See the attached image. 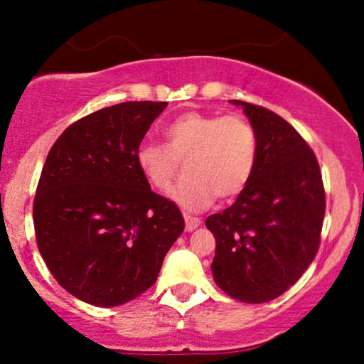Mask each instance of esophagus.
<instances>
[{
	"label": "esophagus",
	"instance_id": "1",
	"mask_svg": "<svg viewBox=\"0 0 364 364\" xmlns=\"http://www.w3.org/2000/svg\"><path fill=\"white\" fill-rule=\"evenodd\" d=\"M185 223H186V231H195V229L202 224V220H200L198 217H191L185 214Z\"/></svg>",
	"mask_w": 364,
	"mask_h": 364
}]
</instances>
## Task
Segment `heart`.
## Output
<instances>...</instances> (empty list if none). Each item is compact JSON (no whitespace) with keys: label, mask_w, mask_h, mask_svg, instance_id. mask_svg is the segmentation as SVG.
<instances>
[{"label":"heart","mask_w":364,"mask_h":364,"mask_svg":"<svg viewBox=\"0 0 364 364\" xmlns=\"http://www.w3.org/2000/svg\"><path fill=\"white\" fill-rule=\"evenodd\" d=\"M168 145L141 141L135 164L154 190H168L185 161L186 178L171 198L186 210L210 207L215 196L232 200L252 181L258 162V135L243 116L188 111L164 128Z\"/></svg>","instance_id":"heart-1"}]
</instances>
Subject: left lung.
<instances>
[{"instance_id": "left-lung-1", "label": "left lung", "mask_w": 364, "mask_h": 364, "mask_svg": "<svg viewBox=\"0 0 364 364\" xmlns=\"http://www.w3.org/2000/svg\"><path fill=\"white\" fill-rule=\"evenodd\" d=\"M232 104L257 129L258 162L236 202L207 217L215 236L212 275L237 301L267 303L289 289L318 252L323 183L310 145L286 119L255 104Z\"/></svg>"}]
</instances>
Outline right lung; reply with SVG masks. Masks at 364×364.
Masks as SVG:
<instances>
[{"label":"right lung","mask_w":364,"mask_h":364,"mask_svg":"<svg viewBox=\"0 0 364 364\" xmlns=\"http://www.w3.org/2000/svg\"><path fill=\"white\" fill-rule=\"evenodd\" d=\"M168 102H121L75 121L49 150L34 198L36 241L58 284L94 306H119L157 281L185 229L154 193L135 150Z\"/></svg>","instance_id":"1"}]
</instances>
